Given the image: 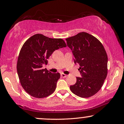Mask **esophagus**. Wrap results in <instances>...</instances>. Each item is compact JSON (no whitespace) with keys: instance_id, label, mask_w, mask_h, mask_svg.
<instances>
[{"instance_id":"esophagus-1","label":"esophagus","mask_w":124,"mask_h":124,"mask_svg":"<svg viewBox=\"0 0 124 124\" xmlns=\"http://www.w3.org/2000/svg\"><path fill=\"white\" fill-rule=\"evenodd\" d=\"M61 76H62V77H63V78H65V77H67V74H65L64 73H62V74H61Z\"/></svg>"}]
</instances>
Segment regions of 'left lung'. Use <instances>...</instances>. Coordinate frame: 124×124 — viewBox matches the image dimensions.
Returning a JSON list of instances; mask_svg holds the SVG:
<instances>
[{"label":"left lung","instance_id":"8db88e82","mask_svg":"<svg viewBox=\"0 0 124 124\" xmlns=\"http://www.w3.org/2000/svg\"><path fill=\"white\" fill-rule=\"evenodd\" d=\"M66 40L81 74V77H76V84L70 86V90L79 97H91L100 90L107 76L108 57L104 47L97 38L86 32Z\"/></svg>","mask_w":124,"mask_h":124}]
</instances>
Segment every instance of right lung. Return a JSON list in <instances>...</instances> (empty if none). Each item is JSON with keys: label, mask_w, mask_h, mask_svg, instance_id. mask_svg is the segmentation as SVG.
<instances>
[{"label": "right lung", "mask_w": 124, "mask_h": 124, "mask_svg": "<svg viewBox=\"0 0 124 124\" xmlns=\"http://www.w3.org/2000/svg\"><path fill=\"white\" fill-rule=\"evenodd\" d=\"M67 47L61 38H51L41 34L30 37L20 50L17 62V71L22 87L27 93L37 98L52 94L60 78L59 73H52L42 69L54 51Z\"/></svg>", "instance_id": "right-lung-1"}]
</instances>
